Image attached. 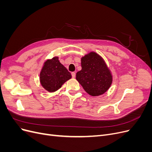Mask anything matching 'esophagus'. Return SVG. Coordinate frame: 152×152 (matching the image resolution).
<instances>
[{
    "instance_id": "esophagus-1",
    "label": "esophagus",
    "mask_w": 152,
    "mask_h": 152,
    "mask_svg": "<svg viewBox=\"0 0 152 152\" xmlns=\"http://www.w3.org/2000/svg\"><path fill=\"white\" fill-rule=\"evenodd\" d=\"M72 76L73 78L75 77V72H72Z\"/></svg>"
}]
</instances>
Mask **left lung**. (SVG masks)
I'll return each instance as SVG.
<instances>
[{
  "mask_svg": "<svg viewBox=\"0 0 152 152\" xmlns=\"http://www.w3.org/2000/svg\"><path fill=\"white\" fill-rule=\"evenodd\" d=\"M81 66L76 79L86 93L98 96L107 91L112 83V75L102 57L91 52L81 58Z\"/></svg>",
  "mask_w": 152,
  "mask_h": 152,
  "instance_id": "obj_1",
  "label": "left lung"
}]
</instances>
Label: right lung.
<instances>
[{
  "label": "right lung",
  "mask_w": 152,
  "mask_h": 152,
  "mask_svg": "<svg viewBox=\"0 0 152 152\" xmlns=\"http://www.w3.org/2000/svg\"><path fill=\"white\" fill-rule=\"evenodd\" d=\"M71 78V73L59 62L58 57H54L45 61L40 73L41 85L50 93L59 89Z\"/></svg>",
  "instance_id": "obj_1"
}]
</instances>
